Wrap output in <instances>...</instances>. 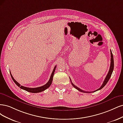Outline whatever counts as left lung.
<instances>
[{
    "label": "left lung",
    "mask_w": 123,
    "mask_h": 123,
    "mask_svg": "<svg viewBox=\"0 0 123 123\" xmlns=\"http://www.w3.org/2000/svg\"><path fill=\"white\" fill-rule=\"evenodd\" d=\"M110 54H111V62H110V68H109V72L108 73V74L107 75L105 80L103 82V84L102 85V86L100 87V88H99L97 90L94 91V92H86V91H84L82 89H81L80 88H78L77 86H75L73 83H72V81H71L70 79V82H71V83H72V85L74 87L77 89V90H78L79 91H80V92H85V93H92V92H97V91L98 90H100L102 88H103L106 85V84L107 83V82H108L109 80L110 79L111 76V74H112V73L113 72V68H114V60H113V55H112V51H111V50H110Z\"/></svg>",
    "instance_id": "obj_1"
}]
</instances>
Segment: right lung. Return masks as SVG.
Returning a JSON list of instances; mask_svg holds the SVG:
<instances>
[{
  "label": "right lung",
  "instance_id": "add662e5",
  "mask_svg": "<svg viewBox=\"0 0 123 123\" xmlns=\"http://www.w3.org/2000/svg\"><path fill=\"white\" fill-rule=\"evenodd\" d=\"M56 65L55 66V67H54L53 72H52V73H51L50 77L49 78V80L48 81V82H47L46 84H45L44 85L40 86V87H36V88H29V87H26L21 86L20 84H19V83H18L15 80L11 73H10V74H11V76L12 78L13 81L15 82V84H16L19 87H20L22 89L25 90L27 91V92H31V93H38V92H43V91L45 90L47 88H48L50 86V85L51 84V83H52V81H53V76H54V73H55V69H56Z\"/></svg>",
  "mask_w": 123,
  "mask_h": 123
}]
</instances>
